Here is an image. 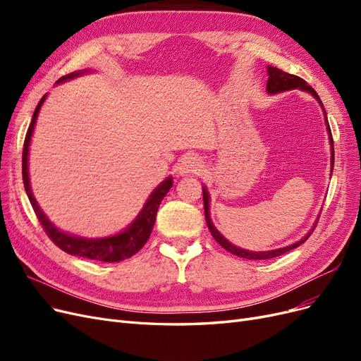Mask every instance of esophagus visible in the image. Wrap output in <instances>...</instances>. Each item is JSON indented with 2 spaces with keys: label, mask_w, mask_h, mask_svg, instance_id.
I'll use <instances>...</instances> for the list:
<instances>
[{
  "label": "esophagus",
  "mask_w": 361,
  "mask_h": 361,
  "mask_svg": "<svg viewBox=\"0 0 361 361\" xmlns=\"http://www.w3.org/2000/svg\"><path fill=\"white\" fill-rule=\"evenodd\" d=\"M203 169V161L199 155L195 154H187L179 159L178 164V173L179 174H197Z\"/></svg>",
  "instance_id": "obj_1"
}]
</instances>
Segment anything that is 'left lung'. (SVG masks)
<instances>
[{
  "mask_svg": "<svg viewBox=\"0 0 361 361\" xmlns=\"http://www.w3.org/2000/svg\"><path fill=\"white\" fill-rule=\"evenodd\" d=\"M298 89L301 92H307L309 94H312L316 101L319 102L324 116H325V125H326V133H329V138H330V145H331V173H333V167H334V145H333V137H331V129L329 125V120H326V113L324 110V105L319 99L318 93H316L312 87L305 82L302 78L297 75H290L283 72L274 66H268V82H267V93L268 94H277V93H283V92H289V90H295ZM203 204H204V218H206V224L209 227V231L214 236L215 241L220 244L223 248H226L227 251H231L232 255L239 256V257H244V259H251V260H264V259H272V257H277L288 253V251L293 250L300 247L302 243H305L309 239V236L312 235V232L314 231L316 223H318V218H316V221L313 224V227L310 228V232L305 235L304 238H301L298 243H293L288 247H281V248H276V250H268V251H250V250H244L241 247H236L232 243H228L227 239L218 232V228L214 226L212 220H211V214H209V204H211V195L209 191L203 185Z\"/></svg>",
  "mask_w": 361,
  "mask_h": 361,
  "instance_id": "8db88e82",
  "label": "left lung"
}]
</instances>
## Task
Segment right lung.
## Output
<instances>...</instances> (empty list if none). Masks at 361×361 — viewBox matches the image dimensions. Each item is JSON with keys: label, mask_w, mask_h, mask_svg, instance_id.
Instances as JSON below:
<instances>
[{"label": "right lung", "mask_w": 361, "mask_h": 361, "mask_svg": "<svg viewBox=\"0 0 361 361\" xmlns=\"http://www.w3.org/2000/svg\"><path fill=\"white\" fill-rule=\"evenodd\" d=\"M93 72L92 69H84V71H76L66 76H61V78L56 84L66 82L69 80L76 78V76H81L84 73ZM47 99V94L42 97L40 102L37 104L35 114H32L31 123L28 126L25 141H24V150H23V179H24V187L27 191V195L30 199V203L35 209L40 224L45 228L47 235L52 239V243L56 244L63 251H66L68 255L72 256H80L92 260H99V262H120L125 260L130 256H134L137 251L143 247L152 233V228H154L155 220H157V212L158 207L166 197V194L170 191L173 185V178L169 176L164 179L158 187L152 191L149 199L146 200L143 209L138 212V215L134 218V221L130 223L122 232L116 235L106 236V238H82L78 235H71L68 232L60 231L59 227L54 226L49 218L42 211V207L36 202L35 195L31 191V183H30V173H28V155H30V143L32 137V130L36 126V120L39 116L40 108Z\"/></svg>", "instance_id": "right-lung-1"}]
</instances>
